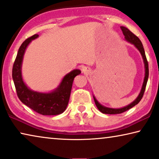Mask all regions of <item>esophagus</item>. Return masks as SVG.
<instances>
[{"instance_id": "1", "label": "esophagus", "mask_w": 159, "mask_h": 159, "mask_svg": "<svg viewBox=\"0 0 159 159\" xmlns=\"http://www.w3.org/2000/svg\"><path fill=\"white\" fill-rule=\"evenodd\" d=\"M89 69L87 68V67H84V68H82V72L84 73H87L89 72Z\"/></svg>"}]
</instances>
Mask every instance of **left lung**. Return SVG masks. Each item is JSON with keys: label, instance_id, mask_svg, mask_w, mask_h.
I'll return each instance as SVG.
<instances>
[{"label": "left lung", "instance_id": "obj_1", "mask_svg": "<svg viewBox=\"0 0 159 159\" xmlns=\"http://www.w3.org/2000/svg\"><path fill=\"white\" fill-rule=\"evenodd\" d=\"M120 28H121L122 33H123V34L125 36V39H126L127 42H129V43L134 44L135 48L140 51V54H141V55H142L143 59V62H144V65H145V72L146 73H145V78H144V80H143V84L142 89H141V90H140V92L139 93V95H138V97L136 98V99L135 100V101L132 102L131 104H129V105H127V106L123 107V108L112 109V108H108V107L102 106L101 104H99V103L98 102V101L95 98V97H93V99H94L96 106L97 107L98 109H99V110L102 113L109 114V115L121 114L122 112H124V111H126L127 110H128V109H131L132 107L135 106L136 104H138V103L140 102V100H141V99L143 98V94H144L145 90H146L148 79V74H149L148 63L146 54H145V50H144L143 46L141 41H140V39L137 37V36H135L133 32H131L127 28L125 27V26H121Z\"/></svg>", "mask_w": 159, "mask_h": 159}]
</instances>
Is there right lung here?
<instances>
[{
	"label": "right lung",
	"mask_w": 159,
	"mask_h": 159,
	"mask_svg": "<svg viewBox=\"0 0 159 159\" xmlns=\"http://www.w3.org/2000/svg\"><path fill=\"white\" fill-rule=\"evenodd\" d=\"M39 37L34 34L26 39L18 51L12 69V77L19 99L36 112L42 115H57L63 112L68 106L74 78L79 75L75 69L66 75L57 88L50 93H41L31 90L24 84L21 75V64L25 50L32 40Z\"/></svg>",
	"instance_id": "obj_1"
}]
</instances>
